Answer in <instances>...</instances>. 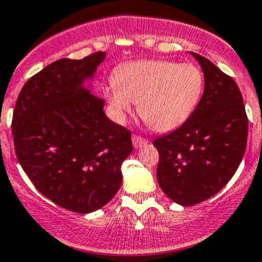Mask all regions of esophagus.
Here are the masks:
<instances>
[{
    "label": "esophagus",
    "mask_w": 262,
    "mask_h": 262,
    "mask_svg": "<svg viewBox=\"0 0 262 262\" xmlns=\"http://www.w3.org/2000/svg\"><path fill=\"white\" fill-rule=\"evenodd\" d=\"M132 142H133L134 148H141V147L146 146V144L148 143L147 139H144L143 137H139V136L132 137Z\"/></svg>",
    "instance_id": "34e87169"
}]
</instances>
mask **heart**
Returning <instances> with one entry per match:
<instances>
[{
  "label": "heart",
  "mask_w": 262,
  "mask_h": 262,
  "mask_svg": "<svg viewBox=\"0 0 262 262\" xmlns=\"http://www.w3.org/2000/svg\"><path fill=\"white\" fill-rule=\"evenodd\" d=\"M203 86L202 71L192 63L137 60L116 71L114 82L104 87V96L118 123H124L134 102L150 128L168 132L191 115L202 96Z\"/></svg>",
  "instance_id": "1"
}]
</instances>
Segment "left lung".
<instances>
[{
    "instance_id": "left-lung-1",
    "label": "left lung",
    "mask_w": 262,
    "mask_h": 262,
    "mask_svg": "<svg viewBox=\"0 0 262 262\" xmlns=\"http://www.w3.org/2000/svg\"><path fill=\"white\" fill-rule=\"evenodd\" d=\"M204 73V92L191 115L176 130L156 138L157 180L175 203L195 205L215 195L244 158L248 120L233 78L203 55L192 53Z\"/></svg>"
}]
</instances>
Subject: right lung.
<instances>
[{"mask_svg":"<svg viewBox=\"0 0 262 262\" xmlns=\"http://www.w3.org/2000/svg\"><path fill=\"white\" fill-rule=\"evenodd\" d=\"M105 59L50 63L18 94L12 136L21 167L40 194L71 212L104 207L120 189L121 163L133 150L130 132L110 120L104 100L83 86Z\"/></svg>","mask_w":262,"mask_h":262,"instance_id":"right-lung-1","label":"right lung"}]
</instances>
